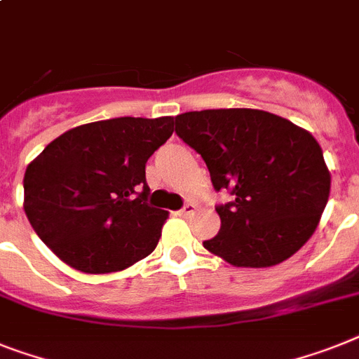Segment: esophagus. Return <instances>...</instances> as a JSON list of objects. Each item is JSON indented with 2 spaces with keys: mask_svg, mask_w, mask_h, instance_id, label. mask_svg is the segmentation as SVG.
<instances>
[{
  "mask_svg": "<svg viewBox=\"0 0 359 359\" xmlns=\"http://www.w3.org/2000/svg\"><path fill=\"white\" fill-rule=\"evenodd\" d=\"M194 211H196V205H194L192 201H187L185 205H183L182 209L177 211V215H180V216H191V215H194Z\"/></svg>",
  "mask_w": 359,
  "mask_h": 359,
  "instance_id": "obj_1",
  "label": "esophagus"
}]
</instances>
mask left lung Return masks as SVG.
Wrapping results in <instances>:
<instances>
[{
  "mask_svg": "<svg viewBox=\"0 0 359 359\" xmlns=\"http://www.w3.org/2000/svg\"><path fill=\"white\" fill-rule=\"evenodd\" d=\"M176 133L205 161L220 231L203 248L238 268L290 259L316 231L330 174L312 133L279 115L250 108L203 109L176 117Z\"/></svg>",
  "mask_w": 359,
  "mask_h": 359,
  "instance_id": "left-lung-1",
  "label": "left lung"
}]
</instances>
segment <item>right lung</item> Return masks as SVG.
<instances>
[{"label": "right lung", "instance_id": "1", "mask_svg": "<svg viewBox=\"0 0 359 359\" xmlns=\"http://www.w3.org/2000/svg\"><path fill=\"white\" fill-rule=\"evenodd\" d=\"M172 126V117L82 124L27 167L23 209L58 259L84 273H109L156 250L168 212L147 203L144 167Z\"/></svg>", "mask_w": 359, "mask_h": 359}]
</instances>
